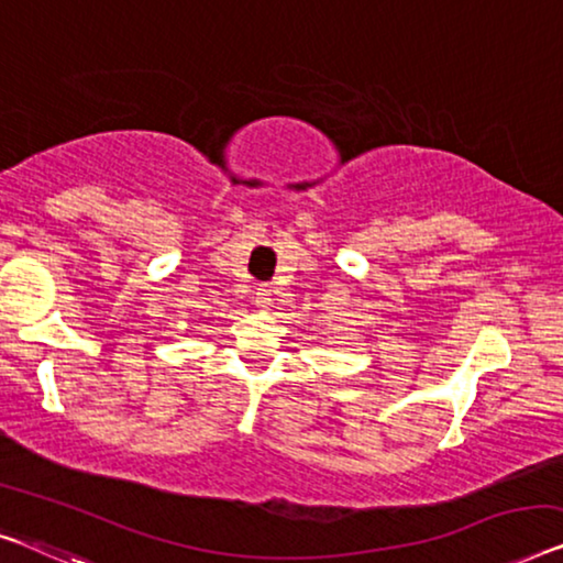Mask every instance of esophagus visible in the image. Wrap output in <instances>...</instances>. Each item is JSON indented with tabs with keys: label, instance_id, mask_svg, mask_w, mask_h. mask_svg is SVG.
Returning a JSON list of instances; mask_svg holds the SVG:
<instances>
[{
	"label": "esophagus",
	"instance_id": "1",
	"mask_svg": "<svg viewBox=\"0 0 563 563\" xmlns=\"http://www.w3.org/2000/svg\"><path fill=\"white\" fill-rule=\"evenodd\" d=\"M273 303V288L271 285H257L255 288V306L267 308Z\"/></svg>",
	"mask_w": 563,
	"mask_h": 563
}]
</instances>
